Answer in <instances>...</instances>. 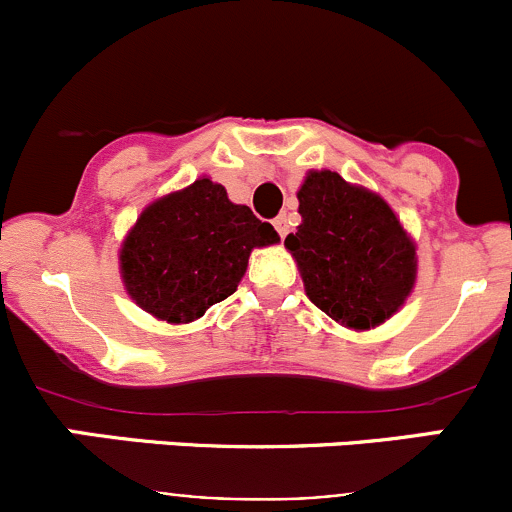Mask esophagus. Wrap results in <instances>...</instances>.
I'll return each mask as SVG.
<instances>
[{
    "label": "esophagus",
    "mask_w": 512,
    "mask_h": 512,
    "mask_svg": "<svg viewBox=\"0 0 512 512\" xmlns=\"http://www.w3.org/2000/svg\"><path fill=\"white\" fill-rule=\"evenodd\" d=\"M275 230L280 232V237H287V232H289L287 215H280V218H275Z\"/></svg>",
    "instance_id": "34e87169"
}]
</instances>
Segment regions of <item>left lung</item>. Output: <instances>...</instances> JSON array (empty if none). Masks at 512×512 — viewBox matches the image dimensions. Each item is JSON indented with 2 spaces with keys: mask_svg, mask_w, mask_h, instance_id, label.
Returning <instances> with one entry per match:
<instances>
[{
  "mask_svg": "<svg viewBox=\"0 0 512 512\" xmlns=\"http://www.w3.org/2000/svg\"><path fill=\"white\" fill-rule=\"evenodd\" d=\"M297 200L302 223L285 247L307 297L359 332L399 312L416 282V245L389 203L332 170L307 173Z\"/></svg>",
  "mask_w": 512,
  "mask_h": 512,
  "instance_id": "8db88e82",
  "label": "left lung"
}]
</instances>
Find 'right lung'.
<instances>
[{"label":"right lung","instance_id":"add662e5","mask_svg":"<svg viewBox=\"0 0 512 512\" xmlns=\"http://www.w3.org/2000/svg\"><path fill=\"white\" fill-rule=\"evenodd\" d=\"M277 240L223 185L200 178L143 210L118 257L123 285L156 319L188 324L235 292L255 247Z\"/></svg>","mask_w":512,"mask_h":512}]
</instances>
